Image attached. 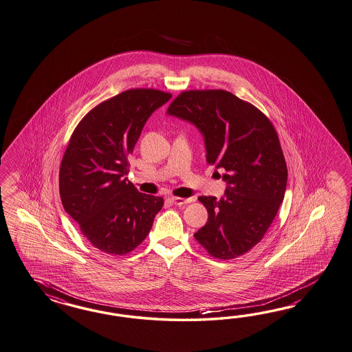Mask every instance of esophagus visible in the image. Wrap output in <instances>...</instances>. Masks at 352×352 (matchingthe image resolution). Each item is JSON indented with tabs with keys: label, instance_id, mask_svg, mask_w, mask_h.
Here are the masks:
<instances>
[{
	"label": "esophagus",
	"instance_id": "obj_1",
	"mask_svg": "<svg viewBox=\"0 0 352 352\" xmlns=\"http://www.w3.org/2000/svg\"><path fill=\"white\" fill-rule=\"evenodd\" d=\"M170 201L174 204V205H178V206H182V205H186V204H190V199H182V197H170Z\"/></svg>",
	"mask_w": 352,
	"mask_h": 352
}]
</instances>
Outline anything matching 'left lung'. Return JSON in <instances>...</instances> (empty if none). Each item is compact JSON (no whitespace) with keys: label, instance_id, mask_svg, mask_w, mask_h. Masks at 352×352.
<instances>
[{"label":"left lung","instance_id":"1","mask_svg":"<svg viewBox=\"0 0 352 352\" xmlns=\"http://www.w3.org/2000/svg\"><path fill=\"white\" fill-rule=\"evenodd\" d=\"M168 114L195 124L205 138L206 162L226 170V196L199 197L209 218L196 241L220 260L246 254L263 239L285 199L287 164L274 125L224 89L183 91Z\"/></svg>","mask_w":352,"mask_h":352}]
</instances>
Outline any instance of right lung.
<instances>
[{"label":"right lung","instance_id":"right-lung-1","mask_svg":"<svg viewBox=\"0 0 352 352\" xmlns=\"http://www.w3.org/2000/svg\"><path fill=\"white\" fill-rule=\"evenodd\" d=\"M171 95L132 88L95 106L76 125L63 156L58 188L63 206L100 251L125 255L152 228L162 197L141 193L124 178L143 126Z\"/></svg>","mask_w":352,"mask_h":352}]
</instances>
